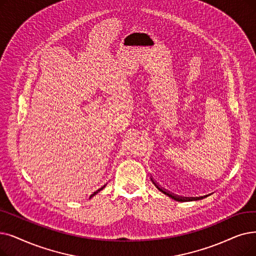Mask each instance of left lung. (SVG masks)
<instances>
[{"label": "left lung", "mask_w": 256, "mask_h": 256, "mask_svg": "<svg viewBox=\"0 0 256 256\" xmlns=\"http://www.w3.org/2000/svg\"><path fill=\"white\" fill-rule=\"evenodd\" d=\"M152 182L154 183V185L158 188V190L161 192H163L164 194H166V196H168L170 198H172V200H174V201H178V202H188V201H196V200H200V198H205V196H198V198H184V196H176V194H170V192H166V190H164L162 187H160L157 183H156L152 179Z\"/></svg>", "instance_id": "obj_1"}]
</instances>
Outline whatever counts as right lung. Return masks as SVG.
I'll return each instance as SVG.
<instances>
[{
  "instance_id": "add662e5",
  "label": "right lung",
  "mask_w": 256,
  "mask_h": 256,
  "mask_svg": "<svg viewBox=\"0 0 256 256\" xmlns=\"http://www.w3.org/2000/svg\"><path fill=\"white\" fill-rule=\"evenodd\" d=\"M104 187H106V185H104V186H102V188H100V190H97V192H94V194H92V196H91V198H92V196H95V194H97V192H100V190H104Z\"/></svg>"
}]
</instances>
